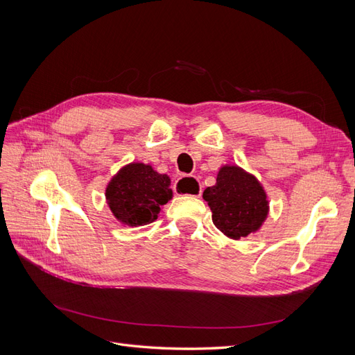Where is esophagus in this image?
I'll return each mask as SVG.
<instances>
[{
    "label": "esophagus",
    "instance_id": "obj_1",
    "mask_svg": "<svg viewBox=\"0 0 355 355\" xmlns=\"http://www.w3.org/2000/svg\"><path fill=\"white\" fill-rule=\"evenodd\" d=\"M201 188L202 187L200 184V180L196 176H182L175 182V185H173V189L176 194L192 196V197H200Z\"/></svg>",
    "mask_w": 355,
    "mask_h": 355
}]
</instances>
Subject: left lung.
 Listing matches in <instances>:
<instances>
[{"instance_id":"1","label":"left lung","mask_w":355,"mask_h":355,"mask_svg":"<svg viewBox=\"0 0 355 355\" xmlns=\"http://www.w3.org/2000/svg\"><path fill=\"white\" fill-rule=\"evenodd\" d=\"M202 198L209 202L214 227L235 240L254 232L268 214L265 191L240 167H222L216 185L204 189Z\"/></svg>"}]
</instances>
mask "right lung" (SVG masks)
<instances>
[{
  "label": "right lung",
  "mask_w": 355,
  "mask_h": 355,
  "mask_svg": "<svg viewBox=\"0 0 355 355\" xmlns=\"http://www.w3.org/2000/svg\"><path fill=\"white\" fill-rule=\"evenodd\" d=\"M170 198V178L141 163L124 167L106 188L114 216L130 227L154 222Z\"/></svg>",
  "instance_id": "add662e5"
}]
</instances>
